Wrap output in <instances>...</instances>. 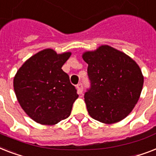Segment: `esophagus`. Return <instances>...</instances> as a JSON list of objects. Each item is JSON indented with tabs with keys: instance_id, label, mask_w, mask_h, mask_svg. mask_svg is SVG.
<instances>
[{
	"instance_id": "34e87169",
	"label": "esophagus",
	"mask_w": 156,
	"mask_h": 156,
	"mask_svg": "<svg viewBox=\"0 0 156 156\" xmlns=\"http://www.w3.org/2000/svg\"><path fill=\"white\" fill-rule=\"evenodd\" d=\"M76 88H77V91L79 92V93H82L83 92V84L81 83H80L76 85Z\"/></svg>"
}]
</instances>
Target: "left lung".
<instances>
[{
	"label": "left lung",
	"instance_id": "obj_1",
	"mask_svg": "<svg viewBox=\"0 0 156 156\" xmlns=\"http://www.w3.org/2000/svg\"><path fill=\"white\" fill-rule=\"evenodd\" d=\"M91 88L84 94L87 109L95 120L105 124L120 122L137 104L143 89L142 71L124 52L108 45L85 51Z\"/></svg>",
	"mask_w": 156,
	"mask_h": 156
}]
</instances>
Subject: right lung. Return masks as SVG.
Returning a JSON list of instances; mask_svg holds the SVG:
<instances>
[{"instance_id": "1", "label": "right lung", "mask_w": 156, "mask_h": 156, "mask_svg": "<svg viewBox=\"0 0 156 156\" xmlns=\"http://www.w3.org/2000/svg\"><path fill=\"white\" fill-rule=\"evenodd\" d=\"M71 55L44 49L29 58L15 75L13 88L17 101L36 122L55 125L70 116L79 95L62 67Z\"/></svg>"}]
</instances>
